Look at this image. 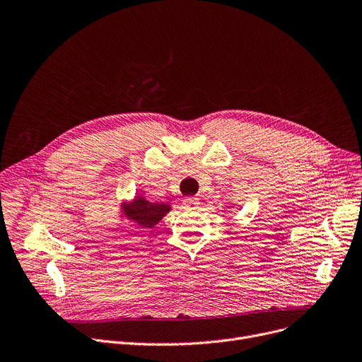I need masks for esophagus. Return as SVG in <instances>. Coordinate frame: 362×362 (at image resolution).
<instances>
[{
    "instance_id": "esophagus-1",
    "label": "esophagus",
    "mask_w": 362,
    "mask_h": 362,
    "mask_svg": "<svg viewBox=\"0 0 362 362\" xmlns=\"http://www.w3.org/2000/svg\"><path fill=\"white\" fill-rule=\"evenodd\" d=\"M182 205H183L185 210L192 211V210H197V208L199 206V199L197 197H187V198L183 199Z\"/></svg>"
}]
</instances>
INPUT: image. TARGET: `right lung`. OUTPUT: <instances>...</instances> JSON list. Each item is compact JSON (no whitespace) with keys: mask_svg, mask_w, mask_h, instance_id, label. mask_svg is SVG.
I'll list each match as a JSON object with an SVG mask.
<instances>
[{"mask_svg":"<svg viewBox=\"0 0 362 362\" xmlns=\"http://www.w3.org/2000/svg\"><path fill=\"white\" fill-rule=\"evenodd\" d=\"M170 210V204L149 202L144 197H135L132 202L122 204V217L136 223L142 229H151L160 223Z\"/></svg>","mask_w":362,"mask_h":362,"instance_id":"1","label":"right lung"}]
</instances>
